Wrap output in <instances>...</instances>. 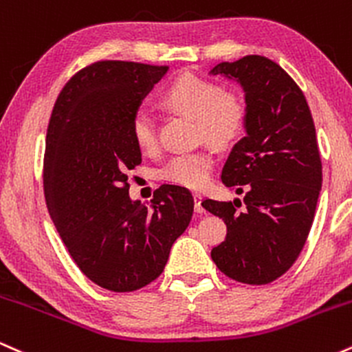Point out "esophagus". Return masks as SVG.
<instances>
[{
  "mask_svg": "<svg viewBox=\"0 0 352 352\" xmlns=\"http://www.w3.org/2000/svg\"><path fill=\"white\" fill-rule=\"evenodd\" d=\"M193 201H195V212L197 213H204L205 208L201 207V195H200V193H193Z\"/></svg>",
  "mask_w": 352,
  "mask_h": 352,
  "instance_id": "34e87169",
  "label": "esophagus"
}]
</instances>
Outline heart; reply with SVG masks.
Listing matches in <instances>:
<instances>
[{
    "mask_svg": "<svg viewBox=\"0 0 352 352\" xmlns=\"http://www.w3.org/2000/svg\"><path fill=\"white\" fill-rule=\"evenodd\" d=\"M164 104L175 111L195 117L197 132L201 139L220 147L236 142L243 135L248 120V107L241 96L223 91L220 84L197 74H182L165 89ZM131 135L142 152L157 148L155 119L147 109H137L131 119ZM215 157L208 148L182 152L170 157L160 168L165 182L179 187L199 190L212 177Z\"/></svg>",
    "mask_w": 352,
    "mask_h": 352,
    "instance_id": "heart-1",
    "label": "heart"
}]
</instances>
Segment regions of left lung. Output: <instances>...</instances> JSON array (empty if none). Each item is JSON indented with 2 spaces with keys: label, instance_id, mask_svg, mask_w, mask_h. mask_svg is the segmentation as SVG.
I'll list each match as a JSON object with an SVG mask.
<instances>
[{
  "label": "left lung",
  "instance_id": "1",
  "mask_svg": "<svg viewBox=\"0 0 352 352\" xmlns=\"http://www.w3.org/2000/svg\"><path fill=\"white\" fill-rule=\"evenodd\" d=\"M212 74L235 79L248 107L246 135L230 152L221 182L241 201L207 199L201 207L227 225L212 250L221 273L246 285H266L300 256L314 220L322 165L305 94L281 66L265 56L220 63Z\"/></svg>",
  "mask_w": 352,
  "mask_h": 352
}]
</instances>
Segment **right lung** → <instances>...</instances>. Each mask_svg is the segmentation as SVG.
<instances>
[{
  "mask_svg": "<svg viewBox=\"0 0 352 352\" xmlns=\"http://www.w3.org/2000/svg\"><path fill=\"white\" fill-rule=\"evenodd\" d=\"M167 69L89 64L59 92L47 125V210L74 263L109 292H135L159 278L192 220L193 197L179 185L157 190L151 210L129 197L127 172L142 162L131 119Z\"/></svg>",
  "mask_w": 352,
  "mask_h": 352,
  "instance_id": "add662e5",
  "label": "right lung"
}]
</instances>
